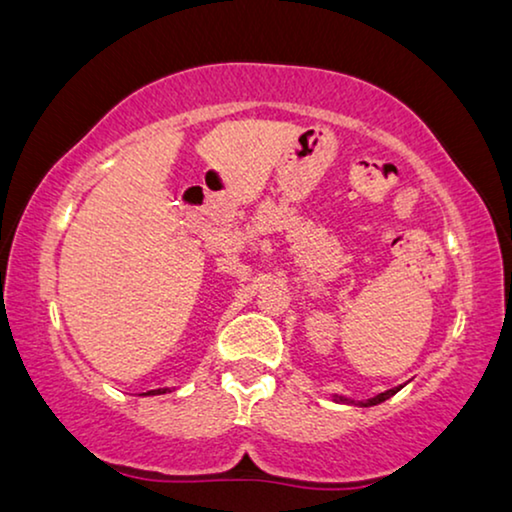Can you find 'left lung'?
I'll return each instance as SVG.
<instances>
[{
	"mask_svg": "<svg viewBox=\"0 0 512 512\" xmlns=\"http://www.w3.org/2000/svg\"><path fill=\"white\" fill-rule=\"evenodd\" d=\"M402 386H395V388H388V391H384V393H379V395H375V398H370V400H363V402H354V400H347V398H342V395H333V400L335 402H342V404H358V407H375V404H381V402H386L388 398H393L395 393L400 391Z\"/></svg>",
	"mask_w": 512,
	"mask_h": 512,
	"instance_id": "obj_1",
	"label": "left lung"
}]
</instances>
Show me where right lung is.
<instances>
[{
    "mask_svg": "<svg viewBox=\"0 0 512 512\" xmlns=\"http://www.w3.org/2000/svg\"><path fill=\"white\" fill-rule=\"evenodd\" d=\"M170 391V388H158V391H149L147 395H160V393H167Z\"/></svg>",
    "mask_w": 512,
    "mask_h": 512,
    "instance_id": "right-lung-1",
    "label": "right lung"
}]
</instances>
